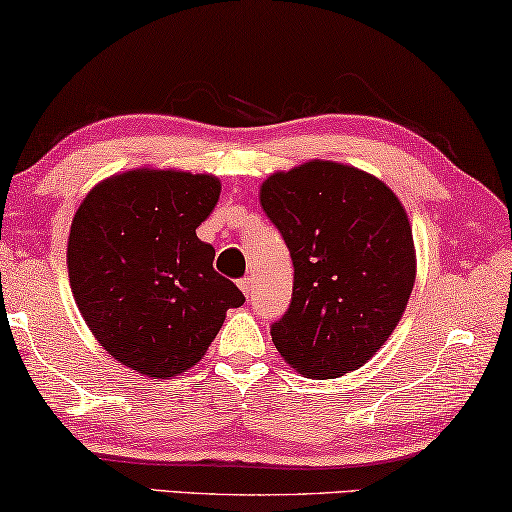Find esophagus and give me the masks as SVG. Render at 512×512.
Returning <instances> with one entry per match:
<instances>
[{"mask_svg": "<svg viewBox=\"0 0 512 512\" xmlns=\"http://www.w3.org/2000/svg\"><path fill=\"white\" fill-rule=\"evenodd\" d=\"M239 289L246 296H250V292H253V278H241L239 280Z\"/></svg>", "mask_w": 512, "mask_h": 512, "instance_id": "34e87169", "label": "esophagus"}]
</instances>
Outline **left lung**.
<instances>
[{"mask_svg": "<svg viewBox=\"0 0 512 512\" xmlns=\"http://www.w3.org/2000/svg\"><path fill=\"white\" fill-rule=\"evenodd\" d=\"M259 204L294 262L273 345L303 377L358 370L391 338L414 289V234L398 195L358 167L308 160L269 174Z\"/></svg>", "mask_w": 512, "mask_h": 512, "instance_id": "8db88e82", "label": "left lung"}]
</instances>
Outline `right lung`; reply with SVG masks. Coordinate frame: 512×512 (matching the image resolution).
Instances as JSON below:
<instances>
[{
  "instance_id": "add662e5",
  "label": "right lung",
  "mask_w": 512,
  "mask_h": 512,
  "mask_svg": "<svg viewBox=\"0 0 512 512\" xmlns=\"http://www.w3.org/2000/svg\"><path fill=\"white\" fill-rule=\"evenodd\" d=\"M218 197L213 174L137 167L96 183L75 211L73 299L105 352L144 377L188 372L246 301L195 234Z\"/></svg>"
}]
</instances>
